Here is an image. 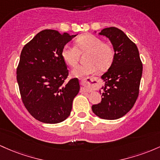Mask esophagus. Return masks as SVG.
<instances>
[{
  "instance_id": "esophagus-1",
  "label": "esophagus",
  "mask_w": 160,
  "mask_h": 160,
  "mask_svg": "<svg viewBox=\"0 0 160 160\" xmlns=\"http://www.w3.org/2000/svg\"><path fill=\"white\" fill-rule=\"evenodd\" d=\"M80 84L82 85V88L84 91H88V92H90V91H91V90L87 86L88 82H87V80H86V78H82V79H80Z\"/></svg>"
}]
</instances>
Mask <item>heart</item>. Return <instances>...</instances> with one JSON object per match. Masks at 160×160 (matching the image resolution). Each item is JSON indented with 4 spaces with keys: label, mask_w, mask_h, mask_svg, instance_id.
Returning <instances> with one entry per match:
<instances>
[{
    "label": "heart",
    "mask_w": 160,
    "mask_h": 160,
    "mask_svg": "<svg viewBox=\"0 0 160 160\" xmlns=\"http://www.w3.org/2000/svg\"><path fill=\"white\" fill-rule=\"evenodd\" d=\"M83 60L85 61L77 66L72 71L74 77H83L96 72L98 69L105 71L112 65L115 57L112 46L92 34H85L78 37L75 41V47L69 44L63 46L61 57L68 66L73 67L78 62L79 53H84Z\"/></svg>",
    "instance_id": "1"
}]
</instances>
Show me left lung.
<instances>
[{
    "mask_svg": "<svg viewBox=\"0 0 160 160\" xmlns=\"http://www.w3.org/2000/svg\"><path fill=\"white\" fill-rule=\"evenodd\" d=\"M99 34L110 40L115 57L108 71L101 76L105 82V86L102 88L101 102L91 108L101 119H117L129 112L138 99L142 62L136 44L122 30L109 27L103 28Z\"/></svg>",
    "mask_w": 160,
    "mask_h": 160,
    "instance_id": "1",
    "label": "left lung"
}]
</instances>
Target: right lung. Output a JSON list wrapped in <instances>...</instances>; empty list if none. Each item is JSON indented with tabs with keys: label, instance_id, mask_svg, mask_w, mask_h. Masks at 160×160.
Wrapping results in <instances>:
<instances>
[{
	"label": "right lung",
	"instance_id": "1",
	"mask_svg": "<svg viewBox=\"0 0 160 160\" xmlns=\"http://www.w3.org/2000/svg\"><path fill=\"white\" fill-rule=\"evenodd\" d=\"M75 36L43 30L21 52L17 69L21 98L28 112L41 122H61L71 113L80 86L77 78L65 82L69 69L61 51Z\"/></svg>",
	"mask_w": 160,
	"mask_h": 160
}]
</instances>
